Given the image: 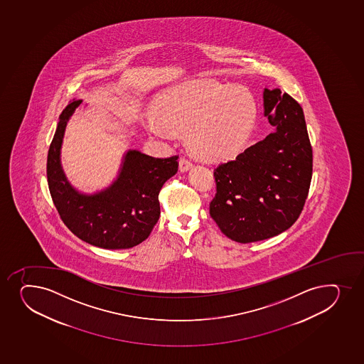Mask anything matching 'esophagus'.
<instances>
[{
  "instance_id": "esophagus-1",
  "label": "esophagus",
  "mask_w": 364,
  "mask_h": 364,
  "mask_svg": "<svg viewBox=\"0 0 364 364\" xmlns=\"http://www.w3.org/2000/svg\"><path fill=\"white\" fill-rule=\"evenodd\" d=\"M192 168L191 160H188V157H181L179 160L180 172H188V169Z\"/></svg>"
}]
</instances>
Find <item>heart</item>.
<instances>
[{"instance_id":"1","label":"heart","mask_w":364,"mask_h":364,"mask_svg":"<svg viewBox=\"0 0 364 364\" xmlns=\"http://www.w3.org/2000/svg\"><path fill=\"white\" fill-rule=\"evenodd\" d=\"M256 103L240 86L197 80L176 86L162 96L160 113L143 117L149 132L169 138L188 132L195 153L210 160H228L247 148L254 131Z\"/></svg>"}]
</instances>
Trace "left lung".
<instances>
[{"mask_svg": "<svg viewBox=\"0 0 364 364\" xmlns=\"http://www.w3.org/2000/svg\"><path fill=\"white\" fill-rule=\"evenodd\" d=\"M263 109L274 132L214 171L216 195L209 213L223 235L242 244L289 230L301 215L313 174L299 103L280 89L264 87Z\"/></svg>", "mask_w": 364, "mask_h": 364, "instance_id": "left-lung-1", "label": "left lung"}]
</instances>
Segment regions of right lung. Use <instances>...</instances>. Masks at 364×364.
<instances>
[{
    "mask_svg": "<svg viewBox=\"0 0 364 364\" xmlns=\"http://www.w3.org/2000/svg\"><path fill=\"white\" fill-rule=\"evenodd\" d=\"M82 102H70L63 109L48 151L51 198L63 223L79 239L108 250L136 247L148 238L159 221V193L178 172V156L156 159L129 150L117 179L108 188L95 193L78 191L63 172L61 146L67 122Z\"/></svg>",
    "mask_w": 364,
    "mask_h": 364,
    "instance_id": "1",
    "label": "right lung"
}]
</instances>
